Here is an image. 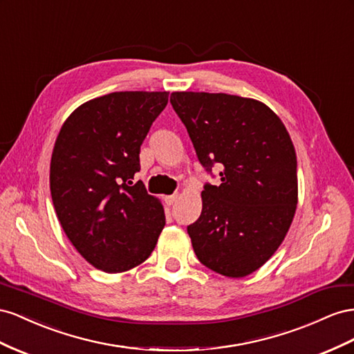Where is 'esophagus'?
I'll use <instances>...</instances> for the list:
<instances>
[{"label":"esophagus","instance_id":"1","mask_svg":"<svg viewBox=\"0 0 354 354\" xmlns=\"http://www.w3.org/2000/svg\"><path fill=\"white\" fill-rule=\"evenodd\" d=\"M178 198H179V194L175 193V194H171V196H166V197H165V201L170 206V205H174Z\"/></svg>","mask_w":354,"mask_h":354}]
</instances>
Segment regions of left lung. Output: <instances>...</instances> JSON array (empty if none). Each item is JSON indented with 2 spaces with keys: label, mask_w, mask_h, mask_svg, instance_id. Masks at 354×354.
I'll use <instances>...</instances> for the list:
<instances>
[{
  "label": "left lung",
  "mask_w": 354,
  "mask_h": 354,
  "mask_svg": "<svg viewBox=\"0 0 354 354\" xmlns=\"http://www.w3.org/2000/svg\"><path fill=\"white\" fill-rule=\"evenodd\" d=\"M200 163L222 167L221 185L201 191L188 227L201 264L240 279L274 255L295 216L297 154L285 124L266 104L227 93L174 92Z\"/></svg>",
  "instance_id": "left-lung-1"
}]
</instances>
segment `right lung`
I'll return each mask as SVG.
<instances>
[{"label":"right lung","mask_w":354,"mask_h":354,"mask_svg":"<svg viewBox=\"0 0 354 354\" xmlns=\"http://www.w3.org/2000/svg\"><path fill=\"white\" fill-rule=\"evenodd\" d=\"M169 92H114L73 111L59 130L50 191L66 237L105 272L132 270L154 250L166 218L161 201L130 179Z\"/></svg>","instance_id":"obj_1"}]
</instances>
